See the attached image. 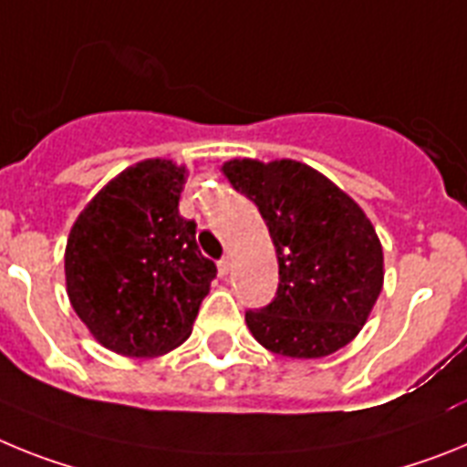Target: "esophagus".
<instances>
[{
    "label": "esophagus",
    "mask_w": 467,
    "mask_h": 467,
    "mask_svg": "<svg viewBox=\"0 0 467 467\" xmlns=\"http://www.w3.org/2000/svg\"><path fill=\"white\" fill-rule=\"evenodd\" d=\"M233 270V258L230 256H223L221 261H218V273H221V277H225V275Z\"/></svg>",
    "instance_id": "obj_1"
}]
</instances>
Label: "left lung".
<instances>
[{
  "instance_id": "left-lung-1",
  "label": "left lung",
  "mask_w": 467,
  "mask_h": 467,
  "mask_svg": "<svg viewBox=\"0 0 467 467\" xmlns=\"http://www.w3.org/2000/svg\"><path fill=\"white\" fill-rule=\"evenodd\" d=\"M223 173L258 206L277 251V294L261 310H246L254 338L296 359L348 346L383 289V249L371 221L301 161L233 160Z\"/></svg>"
}]
</instances>
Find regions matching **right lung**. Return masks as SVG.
Masks as SVG:
<instances>
[{"label": "right lung", "instance_id": "obj_1", "mask_svg": "<svg viewBox=\"0 0 467 467\" xmlns=\"http://www.w3.org/2000/svg\"><path fill=\"white\" fill-rule=\"evenodd\" d=\"M188 171L145 160L121 171L79 213L65 249L67 296L108 350L157 357L192 334L216 263L197 223L178 213Z\"/></svg>", "mask_w": 467, "mask_h": 467}]
</instances>
